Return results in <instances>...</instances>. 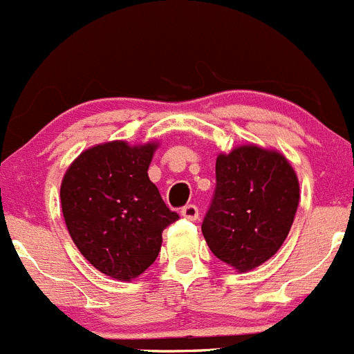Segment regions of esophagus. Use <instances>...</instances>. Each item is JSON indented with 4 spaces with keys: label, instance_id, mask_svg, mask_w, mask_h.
<instances>
[{
    "label": "esophagus",
    "instance_id": "esophagus-1",
    "mask_svg": "<svg viewBox=\"0 0 354 354\" xmlns=\"http://www.w3.org/2000/svg\"><path fill=\"white\" fill-rule=\"evenodd\" d=\"M180 215H183L184 218H187V221H198V208L194 207V205H187V207L183 208V212H180Z\"/></svg>",
    "mask_w": 354,
    "mask_h": 354
}]
</instances>
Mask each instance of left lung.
<instances>
[{
    "label": "left lung",
    "instance_id": "left-lung-1",
    "mask_svg": "<svg viewBox=\"0 0 354 354\" xmlns=\"http://www.w3.org/2000/svg\"><path fill=\"white\" fill-rule=\"evenodd\" d=\"M214 201L201 224L217 259L248 272L280 250L299 207V179L276 149L243 144L215 160Z\"/></svg>",
    "mask_w": 354,
    "mask_h": 354
}]
</instances>
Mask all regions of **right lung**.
Here are the masks:
<instances>
[{"label": "right lung", "mask_w": 354, "mask_h": 354, "mask_svg": "<svg viewBox=\"0 0 354 354\" xmlns=\"http://www.w3.org/2000/svg\"><path fill=\"white\" fill-rule=\"evenodd\" d=\"M158 146L154 140L97 144L62 177L60 205L74 245L114 280L139 278L156 261L165 227L179 218L147 175Z\"/></svg>", "instance_id": "1"}]
</instances>
